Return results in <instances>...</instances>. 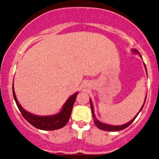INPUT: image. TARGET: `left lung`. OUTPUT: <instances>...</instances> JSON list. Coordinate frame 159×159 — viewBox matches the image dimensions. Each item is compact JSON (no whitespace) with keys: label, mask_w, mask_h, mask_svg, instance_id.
Returning <instances> with one entry per match:
<instances>
[{"label":"left lung","mask_w":159,"mask_h":159,"mask_svg":"<svg viewBox=\"0 0 159 159\" xmlns=\"http://www.w3.org/2000/svg\"><path fill=\"white\" fill-rule=\"evenodd\" d=\"M132 52L134 53H135V54H139V55L141 57V55L140 54L139 52H138V50H136V49H132ZM144 66H145L146 68V65L145 63H144ZM146 70H147V68H146ZM146 98H147V96H146L145 97V100H144V103L143 105H142L141 108H140V110L139 111V112L137 114V115L135 116H134L133 119L131 120V121H129V123L124 124V125H107V124H105V123H102V122H100L99 120H98L97 119H96V115H95V113H94V109H93V103H92V101L90 100V107H91V111H92V114H93V118L94 120V123L95 125L97 126L98 129H101V130H104V131H107V132H117V131H120V130H123V129H125V128H127L128 126H129V125H131L133 123V121H134V120H135V118L138 116V115L139 113L141 111L142 109H143V105L144 104H145V102H146Z\"/></svg>","instance_id":"obj_1"}]
</instances>
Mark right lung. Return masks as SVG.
I'll return each mask as SVG.
<instances>
[{
	"mask_svg": "<svg viewBox=\"0 0 159 159\" xmlns=\"http://www.w3.org/2000/svg\"><path fill=\"white\" fill-rule=\"evenodd\" d=\"M12 93H13L14 99H15L20 112H21L23 117L29 123L31 124L33 126L38 129L52 131L61 129V128L65 126L66 124L68 123L71 116V113H72V107H73L78 93H75L72 95L67 99V101L66 102V103L62 107V110L59 113L54 115H51V116H37V115H34L27 112L21 106V105L18 102L15 94V91H14L13 86H12Z\"/></svg>",
	"mask_w": 159,
	"mask_h": 159,
	"instance_id": "right-lung-1",
	"label": "right lung"
}]
</instances>
